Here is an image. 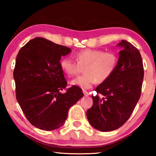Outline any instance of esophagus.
I'll list each match as a JSON object with an SVG mask.
<instances>
[{
  "label": "esophagus",
  "instance_id": "34e87169",
  "mask_svg": "<svg viewBox=\"0 0 156 156\" xmlns=\"http://www.w3.org/2000/svg\"><path fill=\"white\" fill-rule=\"evenodd\" d=\"M83 94H84V95L85 96H89V92H87V91H85V90H83Z\"/></svg>",
  "mask_w": 156,
  "mask_h": 156
}]
</instances>
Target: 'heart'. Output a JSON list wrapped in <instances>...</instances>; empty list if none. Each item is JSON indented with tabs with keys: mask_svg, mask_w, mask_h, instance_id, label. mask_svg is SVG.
Segmentation results:
<instances>
[{
	"mask_svg": "<svg viewBox=\"0 0 156 156\" xmlns=\"http://www.w3.org/2000/svg\"><path fill=\"white\" fill-rule=\"evenodd\" d=\"M76 62L69 58H62L60 66L69 77L79 74L84 69V74L71 81L72 85L89 89L94 84L107 81L114 72L118 58L113 52L87 49L76 53Z\"/></svg>",
	"mask_w": 156,
	"mask_h": 156,
	"instance_id": "heart-1",
	"label": "heart"
}]
</instances>
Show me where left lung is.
Listing matches in <instances>:
<instances>
[{
    "label": "left lung",
    "instance_id": "1",
    "mask_svg": "<svg viewBox=\"0 0 156 156\" xmlns=\"http://www.w3.org/2000/svg\"><path fill=\"white\" fill-rule=\"evenodd\" d=\"M119 59L112 76L95 89L104 97L92 96L87 112L89 123L101 131L120 127L130 117L141 95L144 67L139 50L128 41L118 43Z\"/></svg>",
    "mask_w": 156,
    "mask_h": 156
}]
</instances>
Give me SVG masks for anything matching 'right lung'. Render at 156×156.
<instances>
[{
	"label": "right lung",
	"mask_w": 156,
	"mask_h": 156,
	"mask_svg": "<svg viewBox=\"0 0 156 156\" xmlns=\"http://www.w3.org/2000/svg\"><path fill=\"white\" fill-rule=\"evenodd\" d=\"M43 38L30 40L18 51L14 70L16 96L31 125L44 131L62 126L69 108L83 98V90L73 85L62 94L67 83L60 66L62 56L71 52Z\"/></svg>",
	"instance_id": "right-lung-1"
}]
</instances>
